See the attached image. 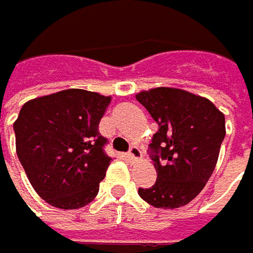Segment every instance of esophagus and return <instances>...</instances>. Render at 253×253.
I'll return each mask as SVG.
<instances>
[{"mask_svg": "<svg viewBox=\"0 0 253 253\" xmlns=\"http://www.w3.org/2000/svg\"><path fill=\"white\" fill-rule=\"evenodd\" d=\"M128 157H129L131 160H134V161H138V160L142 158V153H141V150H139L136 145H132L131 150H129V153H128Z\"/></svg>", "mask_w": 253, "mask_h": 253, "instance_id": "1", "label": "esophagus"}]
</instances>
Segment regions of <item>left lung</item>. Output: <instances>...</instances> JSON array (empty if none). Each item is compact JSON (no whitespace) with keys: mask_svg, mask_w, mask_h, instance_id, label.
Returning <instances> with one entry per match:
<instances>
[{"mask_svg":"<svg viewBox=\"0 0 253 253\" xmlns=\"http://www.w3.org/2000/svg\"><path fill=\"white\" fill-rule=\"evenodd\" d=\"M135 98L158 124L150 144L157 181L138 194L157 209L181 208L203 190L216 167L225 115L208 98L177 87H154Z\"/></svg>","mask_w":253,"mask_h":253,"instance_id":"8db88e82","label":"left lung"}]
</instances>
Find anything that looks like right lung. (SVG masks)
Returning <instances> with one entry per match:
<instances>
[{
    "label": "right lung",
    "instance_id": "add662e5",
    "mask_svg": "<svg viewBox=\"0 0 253 253\" xmlns=\"http://www.w3.org/2000/svg\"><path fill=\"white\" fill-rule=\"evenodd\" d=\"M111 96L66 89L26 102L14 122L15 150L36 193L54 208L89 205L111 157L99 122Z\"/></svg>",
    "mask_w": 253,
    "mask_h": 253
}]
</instances>
